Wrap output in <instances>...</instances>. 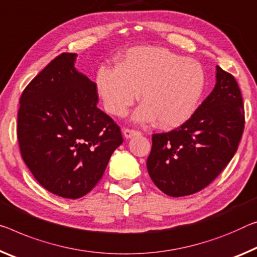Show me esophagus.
Returning a JSON list of instances; mask_svg holds the SVG:
<instances>
[{
    "label": "esophagus",
    "instance_id": "34e87169",
    "mask_svg": "<svg viewBox=\"0 0 257 257\" xmlns=\"http://www.w3.org/2000/svg\"><path fill=\"white\" fill-rule=\"evenodd\" d=\"M137 135H141L140 132H137V130H134V129H124L123 130V136L125 138H132L134 136H137Z\"/></svg>",
    "mask_w": 257,
    "mask_h": 257
}]
</instances>
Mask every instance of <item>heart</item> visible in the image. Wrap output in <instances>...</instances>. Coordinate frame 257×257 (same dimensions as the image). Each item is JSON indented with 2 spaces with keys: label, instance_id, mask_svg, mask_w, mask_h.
Here are the masks:
<instances>
[{
  "label": "heart",
  "instance_id": "b5f03b06",
  "mask_svg": "<svg viewBox=\"0 0 257 257\" xmlns=\"http://www.w3.org/2000/svg\"><path fill=\"white\" fill-rule=\"evenodd\" d=\"M96 90L106 111L123 116L140 92L143 104L134 114L137 122L157 119L161 128H176L193 115L206 87L205 71L197 60L159 47L130 49L116 67L101 66Z\"/></svg>",
  "mask_w": 257,
  "mask_h": 257
}]
</instances>
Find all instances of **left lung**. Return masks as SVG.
<instances>
[{
	"mask_svg": "<svg viewBox=\"0 0 257 257\" xmlns=\"http://www.w3.org/2000/svg\"><path fill=\"white\" fill-rule=\"evenodd\" d=\"M243 128L239 85L233 75L216 66V84L193 115L172 132L152 135L146 162L151 180L169 197L199 192L233 158Z\"/></svg>",
	"mask_w": 257,
	"mask_h": 257,
	"instance_id": "obj_1",
	"label": "left lung"
}]
</instances>
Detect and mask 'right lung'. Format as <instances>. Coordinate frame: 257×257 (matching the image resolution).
Returning a JSON list of instances; mask_svg holds the SVG:
<instances>
[{"mask_svg":"<svg viewBox=\"0 0 257 257\" xmlns=\"http://www.w3.org/2000/svg\"><path fill=\"white\" fill-rule=\"evenodd\" d=\"M76 56H57L28 83L17 124L20 153L35 180L67 199L90 192L123 142L119 125L97 107L96 83L74 67Z\"/></svg>","mask_w":257,"mask_h":257,"instance_id":"obj_1","label":"right lung"}]
</instances>
